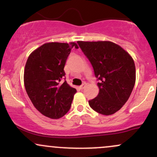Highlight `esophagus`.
I'll list each match as a JSON object with an SVG mask.
<instances>
[{"mask_svg":"<svg viewBox=\"0 0 157 157\" xmlns=\"http://www.w3.org/2000/svg\"><path fill=\"white\" fill-rule=\"evenodd\" d=\"M86 85H87V84H86V82H83V83H82V84L80 86V89H83L86 86Z\"/></svg>","mask_w":157,"mask_h":157,"instance_id":"esophagus-1","label":"esophagus"}]
</instances>
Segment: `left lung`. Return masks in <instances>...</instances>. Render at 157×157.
I'll use <instances>...</instances> for the list:
<instances>
[{
  "label": "left lung",
  "instance_id": "obj_1",
  "mask_svg": "<svg viewBox=\"0 0 157 157\" xmlns=\"http://www.w3.org/2000/svg\"><path fill=\"white\" fill-rule=\"evenodd\" d=\"M99 80V94L90 107L109 116L118 111L130 97L136 81L134 61L128 52L111 41H77Z\"/></svg>",
  "mask_w": 157,
  "mask_h": 157
}]
</instances>
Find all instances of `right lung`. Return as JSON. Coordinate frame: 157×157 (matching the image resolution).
Listing matches in <instances>:
<instances>
[{"instance_id": "1", "label": "right lung", "mask_w": 157, "mask_h": 157, "mask_svg": "<svg viewBox=\"0 0 157 157\" xmlns=\"http://www.w3.org/2000/svg\"><path fill=\"white\" fill-rule=\"evenodd\" d=\"M76 43L51 42L43 44L29 56L23 75L25 89L33 105L51 119L63 117L71 107L77 92L66 81L63 70L71 49Z\"/></svg>"}]
</instances>
